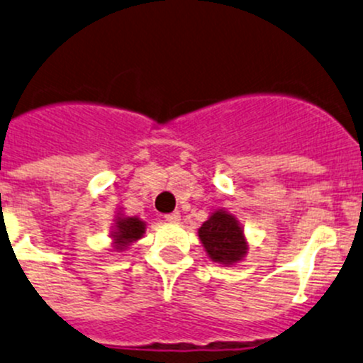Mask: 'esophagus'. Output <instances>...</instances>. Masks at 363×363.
Instances as JSON below:
<instances>
[{
    "instance_id": "1",
    "label": "esophagus",
    "mask_w": 363,
    "mask_h": 363,
    "mask_svg": "<svg viewBox=\"0 0 363 363\" xmlns=\"http://www.w3.org/2000/svg\"><path fill=\"white\" fill-rule=\"evenodd\" d=\"M180 218H182L180 211H174V213L166 214L164 220H166V221H169V223H177V221H180Z\"/></svg>"
}]
</instances>
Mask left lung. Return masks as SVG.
Masks as SVG:
<instances>
[{"label": "left lung", "instance_id": "8db88e82", "mask_svg": "<svg viewBox=\"0 0 363 363\" xmlns=\"http://www.w3.org/2000/svg\"><path fill=\"white\" fill-rule=\"evenodd\" d=\"M197 233L204 245V251L214 263L227 264V267L235 264L242 261L249 251L242 225L225 209L211 213Z\"/></svg>", "mask_w": 363, "mask_h": 363}]
</instances>
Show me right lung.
Instances as JSON below:
<instances>
[{
  "instance_id": "1",
  "label": "right lung",
  "mask_w": 363,
  "mask_h": 363,
  "mask_svg": "<svg viewBox=\"0 0 363 363\" xmlns=\"http://www.w3.org/2000/svg\"><path fill=\"white\" fill-rule=\"evenodd\" d=\"M114 221L116 223L111 232V239L116 251H126L131 244L142 239L143 233H145V221L140 220L138 216H124L123 213H118Z\"/></svg>"
}]
</instances>
